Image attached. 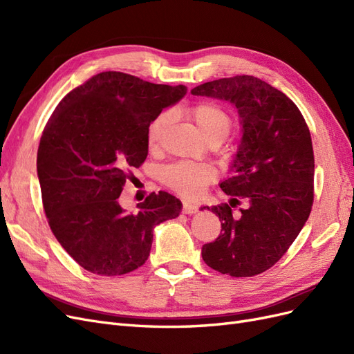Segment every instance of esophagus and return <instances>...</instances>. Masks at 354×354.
Segmentation results:
<instances>
[{
	"label": "esophagus",
	"mask_w": 354,
	"mask_h": 354,
	"mask_svg": "<svg viewBox=\"0 0 354 354\" xmlns=\"http://www.w3.org/2000/svg\"><path fill=\"white\" fill-rule=\"evenodd\" d=\"M183 214H195V212H198V207L196 205H192V203H189V202H183Z\"/></svg>",
	"instance_id": "34e87169"
}]
</instances>
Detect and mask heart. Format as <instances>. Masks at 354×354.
Wrapping results in <instances>:
<instances>
[{"mask_svg": "<svg viewBox=\"0 0 354 354\" xmlns=\"http://www.w3.org/2000/svg\"><path fill=\"white\" fill-rule=\"evenodd\" d=\"M190 118L199 133L211 142H223L232 130V118L229 112L220 104L211 102H201L187 109ZM171 124V112L164 111L158 113L149 124L146 130L147 145L152 149L158 147L162 142L164 134ZM217 177V171L209 164H196L189 160H181L168 165L162 178L164 183L177 192L178 195L195 199L203 194V190L209 186Z\"/></svg>", "mask_w": 354, "mask_h": 354, "instance_id": "heart-1", "label": "heart"}]
</instances>
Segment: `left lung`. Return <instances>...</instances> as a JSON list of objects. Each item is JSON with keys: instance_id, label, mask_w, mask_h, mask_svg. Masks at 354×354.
<instances>
[{"instance_id": "left-lung-1", "label": "left lung", "mask_w": 354, "mask_h": 354, "mask_svg": "<svg viewBox=\"0 0 354 354\" xmlns=\"http://www.w3.org/2000/svg\"><path fill=\"white\" fill-rule=\"evenodd\" d=\"M195 95L236 106L242 142L232 168L220 183L229 203L203 207L218 216L220 236L202 246L211 269L251 277L282 259L306 224L315 199L312 136L297 104L270 84L236 75L201 84ZM241 201L239 216L231 212Z\"/></svg>"}]
</instances>
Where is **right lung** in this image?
Wrapping results in <instances>:
<instances>
[{"mask_svg": "<svg viewBox=\"0 0 354 354\" xmlns=\"http://www.w3.org/2000/svg\"><path fill=\"white\" fill-rule=\"evenodd\" d=\"M185 85L102 72L60 100L42 131L37 171L48 226L82 269L121 276L143 266L153 227L178 217L181 202L151 194L137 212L120 205L130 168L147 156L153 118L185 97Z\"/></svg>", "mask_w": 354, "mask_h": 354, "instance_id": "obj_1", "label": "right lung"}]
</instances>
